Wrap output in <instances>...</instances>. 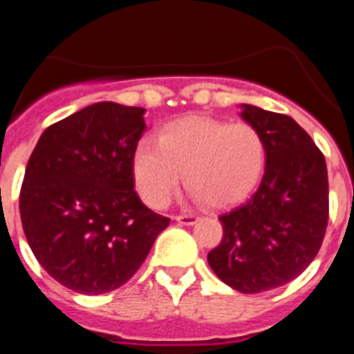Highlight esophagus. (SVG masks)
<instances>
[{"label": "esophagus", "instance_id": "34e87169", "mask_svg": "<svg viewBox=\"0 0 354 354\" xmlns=\"http://www.w3.org/2000/svg\"><path fill=\"white\" fill-rule=\"evenodd\" d=\"M175 220L179 221L180 225H195L198 221V216L195 214H180V216H175Z\"/></svg>", "mask_w": 354, "mask_h": 354}]
</instances>
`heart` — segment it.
<instances>
[{"label": "heart", "instance_id": "obj_1", "mask_svg": "<svg viewBox=\"0 0 354 354\" xmlns=\"http://www.w3.org/2000/svg\"><path fill=\"white\" fill-rule=\"evenodd\" d=\"M266 143L250 124L205 117L171 122L159 142L143 140L133 154L136 189L150 207H167L183 175L196 198L212 207L236 204L264 174Z\"/></svg>", "mask_w": 354, "mask_h": 354}]
</instances>
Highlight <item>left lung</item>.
I'll return each instance as SVG.
<instances>
[{"label":"left lung","instance_id":"obj_1","mask_svg":"<svg viewBox=\"0 0 354 354\" xmlns=\"http://www.w3.org/2000/svg\"><path fill=\"white\" fill-rule=\"evenodd\" d=\"M241 117L264 138V175L246 202L220 216L223 239L207 262L228 287L257 294L289 283L317 255L328 225V170L290 117L252 104H241Z\"/></svg>","mask_w":354,"mask_h":354}]
</instances>
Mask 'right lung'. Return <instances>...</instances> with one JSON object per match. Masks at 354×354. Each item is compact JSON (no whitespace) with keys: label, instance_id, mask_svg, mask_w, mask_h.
<instances>
[{"label":"right lung","instance_id":"add662e5","mask_svg":"<svg viewBox=\"0 0 354 354\" xmlns=\"http://www.w3.org/2000/svg\"><path fill=\"white\" fill-rule=\"evenodd\" d=\"M143 115L95 102L49 126L31 152L21 221L39 264L67 289L104 294L124 286L170 223L134 192Z\"/></svg>","mask_w":354,"mask_h":354}]
</instances>
